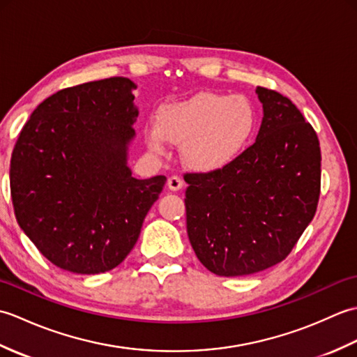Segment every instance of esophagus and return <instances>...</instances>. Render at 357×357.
Instances as JSON below:
<instances>
[{
  "mask_svg": "<svg viewBox=\"0 0 357 357\" xmlns=\"http://www.w3.org/2000/svg\"><path fill=\"white\" fill-rule=\"evenodd\" d=\"M167 185H169L170 190L178 192V190H181V188H183L184 181L181 179L179 176H176V174H173V176H170L169 181H167Z\"/></svg>",
  "mask_w": 357,
  "mask_h": 357,
  "instance_id": "esophagus-1",
  "label": "esophagus"
}]
</instances>
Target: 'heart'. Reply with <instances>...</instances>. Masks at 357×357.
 <instances>
[{"label": "heart", "mask_w": 357, "mask_h": 357, "mask_svg": "<svg viewBox=\"0 0 357 357\" xmlns=\"http://www.w3.org/2000/svg\"><path fill=\"white\" fill-rule=\"evenodd\" d=\"M256 110L242 95L204 92L159 109L156 126L146 128L155 153H164L165 139L183 146L185 162L211 172L234 161L252 139Z\"/></svg>", "instance_id": "1"}]
</instances>
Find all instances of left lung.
I'll list each match as a JSON object with an SVG mask.
<instances>
[{
	"label": "left lung",
	"instance_id": "1",
	"mask_svg": "<svg viewBox=\"0 0 357 357\" xmlns=\"http://www.w3.org/2000/svg\"><path fill=\"white\" fill-rule=\"evenodd\" d=\"M256 141L222 169L185 173L187 233L218 276H247L282 262L312 222L321 195V147L287 96L257 87Z\"/></svg>",
	"mask_w": 357,
	"mask_h": 357
}]
</instances>
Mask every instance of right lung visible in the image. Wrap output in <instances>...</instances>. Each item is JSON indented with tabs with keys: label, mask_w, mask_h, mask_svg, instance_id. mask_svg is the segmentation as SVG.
Masks as SVG:
<instances>
[{
	"label": "right lung",
	"mask_w": 357,
	"mask_h": 357,
	"mask_svg": "<svg viewBox=\"0 0 357 357\" xmlns=\"http://www.w3.org/2000/svg\"><path fill=\"white\" fill-rule=\"evenodd\" d=\"M128 78L67 87L38 105L10 159L20 227L53 265L98 275L123 262L165 176L136 179L127 146L138 116Z\"/></svg>",
	"instance_id": "1"
}]
</instances>
